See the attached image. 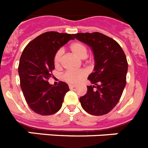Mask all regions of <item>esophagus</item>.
Listing matches in <instances>:
<instances>
[{
    "mask_svg": "<svg viewBox=\"0 0 148 148\" xmlns=\"http://www.w3.org/2000/svg\"><path fill=\"white\" fill-rule=\"evenodd\" d=\"M68 86H69V88H70V89H73V88H74L75 86H76V85H74V84H69V85H68Z\"/></svg>",
    "mask_w": 148,
    "mask_h": 148,
    "instance_id": "1",
    "label": "esophagus"
}]
</instances>
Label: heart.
<instances>
[{
	"mask_svg": "<svg viewBox=\"0 0 148 148\" xmlns=\"http://www.w3.org/2000/svg\"><path fill=\"white\" fill-rule=\"evenodd\" d=\"M70 49L71 52L74 53L79 59H85L87 56L88 49L84 43L80 42H75L70 46ZM62 56V50L59 49L56 53L54 56V64L56 67H59L61 64ZM85 71H67L63 74V80L71 84H77L78 82L86 76Z\"/></svg>",
	"mask_w": 148,
	"mask_h": 148,
	"instance_id": "heart-1",
	"label": "heart"
}]
</instances>
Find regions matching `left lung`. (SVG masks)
Here are the masks:
<instances>
[{
	"label": "left lung",
	"mask_w": 148,
	"mask_h": 148,
	"mask_svg": "<svg viewBox=\"0 0 148 148\" xmlns=\"http://www.w3.org/2000/svg\"><path fill=\"white\" fill-rule=\"evenodd\" d=\"M74 38L91 47L95 66L88 80L86 95L80 98L82 108L87 113L101 116L109 113L118 103L126 84L128 63L118 43L105 34L77 33Z\"/></svg>",
	"instance_id": "left-lung-1"
}]
</instances>
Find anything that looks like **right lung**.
I'll list each match as a JSON object with an SVG mask.
<instances>
[{
  "instance_id": "add662e5",
  "label": "right lung",
  "mask_w": 148,
  "mask_h": 148,
  "mask_svg": "<svg viewBox=\"0 0 148 148\" xmlns=\"http://www.w3.org/2000/svg\"><path fill=\"white\" fill-rule=\"evenodd\" d=\"M74 39V34L45 32L30 42L22 52L18 69L21 89L34 112L52 115L62 108L68 85L61 81L54 86L47 80L55 68L56 53Z\"/></svg>"
}]
</instances>
